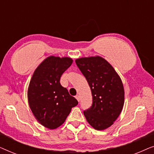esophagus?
<instances>
[{"label": "esophagus", "instance_id": "34e87169", "mask_svg": "<svg viewBox=\"0 0 154 154\" xmlns=\"http://www.w3.org/2000/svg\"><path fill=\"white\" fill-rule=\"evenodd\" d=\"M75 99H76V100L79 101V102H80V96L79 95V94H77V95L75 96Z\"/></svg>", "mask_w": 154, "mask_h": 154}]
</instances>
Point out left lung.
Segmentation results:
<instances>
[{
  "label": "left lung",
  "instance_id": "left-lung-1",
  "mask_svg": "<svg viewBox=\"0 0 154 154\" xmlns=\"http://www.w3.org/2000/svg\"><path fill=\"white\" fill-rule=\"evenodd\" d=\"M85 77L92 95V106L84 111L88 123L97 130L112 125L121 114L125 92L123 83L113 67L100 56L75 60Z\"/></svg>",
  "mask_w": 154,
  "mask_h": 154
}]
</instances>
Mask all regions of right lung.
<instances>
[{
  "mask_svg": "<svg viewBox=\"0 0 154 154\" xmlns=\"http://www.w3.org/2000/svg\"><path fill=\"white\" fill-rule=\"evenodd\" d=\"M72 62V59L68 57H48L35 69L29 83V107L38 123L48 129L62 125L71 109L79 104L60 82L63 73Z\"/></svg>",
  "mask_w": 154,
  "mask_h": 154,
  "instance_id": "add662e5",
  "label": "right lung"
}]
</instances>
